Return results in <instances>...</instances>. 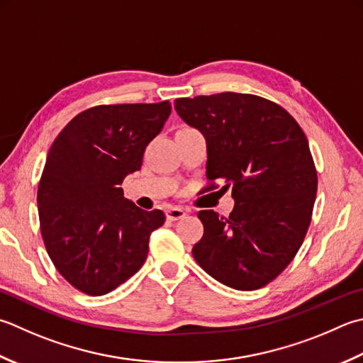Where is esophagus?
Segmentation results:
<instances>
[{"label": "esophagus", "mask_w": 363, "mask_h": 363, "mask_svg": "<svg viewBox=\"0 0 363 363\" xmlns=\"http://www.w3.org/2000/svg\"><path fill=\"white\" fill-rule=\"evenodd\" d=\"M165 214H167V218L172 220V222H173V220H179L182 217H186L187 212L184 211L182 208H168L165 211Z\"/></svg>", "instance_id": "obj_1"}]
</instances>
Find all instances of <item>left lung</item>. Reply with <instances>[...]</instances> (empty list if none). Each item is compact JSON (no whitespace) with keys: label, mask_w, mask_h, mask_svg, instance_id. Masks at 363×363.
Wrapping results in <instances>:
<instances>
[{"label":"left lung","mask_w":363,"mask_h":363,"mask_svg":"<svg viewBox=\"0 0 363 363\" xmlns=\"http://www.w3.org/2000/svg\"><path fill=\"white\" fill-rule=\"evenodd\" d=\"M174 108L208 145V190L231 189L228 217L200 211L203 238L191 248L223 285L253 291L289 264L313 214L318 173L307 137L279 104L239 92L176 99Z\"/></svg>","instance_id":"8db88e82"}]
</instances>
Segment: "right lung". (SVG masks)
<instances>
[{"label": "right lung", "mask_w": 363, "mask_h": 363, "mask_svg": "<svg viewBox=\"0 0 363 363\" xmlns=\"http://www.w3.org/2000/svg\"><path fill=\"white\" fill-rule=\"evenodd\" d=\"M169 113V101L91 106L50 147L38 189L42 239L58 272L84 294H106L130 279L151 233L165 223L162 211L124 198L121 184L141 168Z\"/></svg>", "instance_id": "right-lung-1"}]
</instances>
